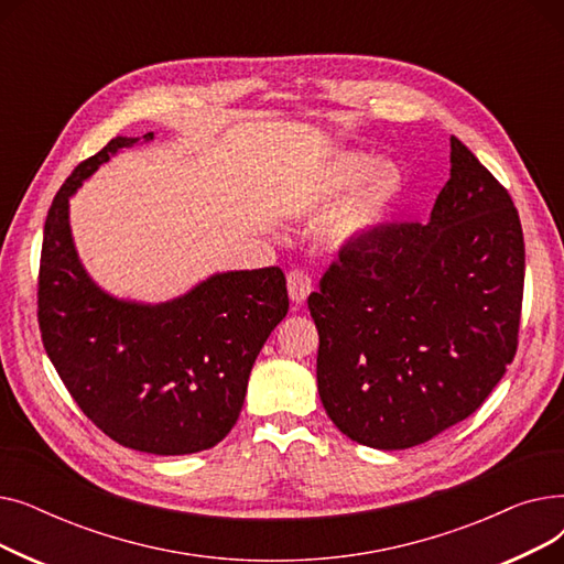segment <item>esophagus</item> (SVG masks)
I'll list each match as a JSON object with an SVG mask.
<instances>
[{
    "label": "esophagus",
    "instance_id": "1",
    "mask_svg": "<svg viewBox=\"0 0 564 564\" xmlns=\"http://www.w3.org/2000/svg\"><path fill=\"white\" fill-rule=\"evenodd\" d=\"M311 290H313V279H311L308 272H304V270H300V267H297V270H292L288 274V292H290V300L294 304L306 302Z\"/></svg>",
    "mask_w": 564,
    "mask_h": 564
}]
</instances>
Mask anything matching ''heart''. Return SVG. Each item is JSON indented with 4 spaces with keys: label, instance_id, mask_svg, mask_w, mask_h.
Wrapping results in <instances>:
<instances>
[{
    "label": "heart",
    "instance_id": "1",
    "mask_svg": "<svg viewBox=\"0 0 564 564\" xmlns=\"http://www.w3.org/2000/svg\"><path fill=\"white\" fill-rule=\"evenodd\" d=\"M351 184L355 187L327 217V232L338 242L370 228L389 210L400 194L402 177L389 162L368 166L361 155L343 153L324 166L315 194L317 198H332L349 189Z\"/></svg>",
    "mask_w": 564,
    "mask_h": 564
}]
</instances>
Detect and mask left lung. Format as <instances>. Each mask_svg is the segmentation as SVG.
Returning <instances> with one entry per match:
<instances>
[{
    "label": "left lung",
    "mask_w": 564,
    "mask_h": 564,
    "mask_svg": "<svg viewBox=\"0 0 564 564\" xmlns=\"http://www.w3.org/2000/svg\"><path fill=\"white\" fill-rule=\"evenodd\" d=\"M427 224L375 228L311 292L317 391L351 441L402 451L468 419L519 345L525 247L512 196L451 139Z\"/></svg>",
    "instance_id": "8db88e82"
}]
</instances>
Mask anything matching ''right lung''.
<instances>
[{
	"label": "right lung",
	"mask_w": 564,
	"mask_h": 564,
	"mask_svg": "<svg viewBox=\"0 0 564 564\" xmlns=\"http://www.w3.org/2000/svg\"><path fill=\"white\" fill-rule=\"evenodd\" d=\"M132 143L111 139L56 192L43 232L39 327L52 366L98 430L139 453L189 455L217 446L240 416L258 351L288 313L285 276L279 267L215 274L158 306L102 292L77 260L68 198Z\"/></svg>",
	"instance_id": "1"
}]
</instances>
